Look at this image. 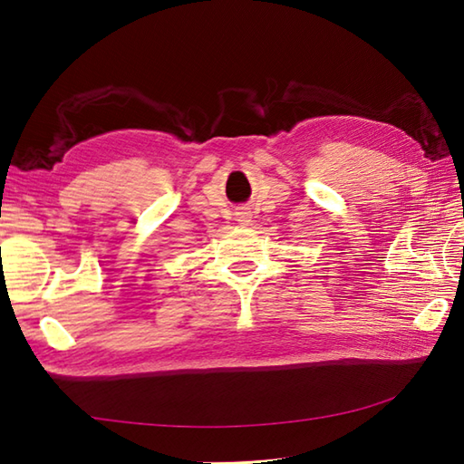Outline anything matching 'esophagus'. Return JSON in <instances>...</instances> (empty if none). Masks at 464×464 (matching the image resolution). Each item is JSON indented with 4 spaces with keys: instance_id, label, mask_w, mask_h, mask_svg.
<instances>
[{
    "instance_id": "1",
    "label": "esophagus",
    "mask_w": 464,
    "mask_h": 464,
    "mask_svg": "<svg viewBox=\"0 0 464 464\" xmlns=\"http://www.w3.org/2000/svg\"><path fill=\"white\" fill-rule=\"evenodd\" d=\"M237 221H239L241 225H249V223H251L249 211H239V213H237Z\"/></svg>"
}]
</instances>
